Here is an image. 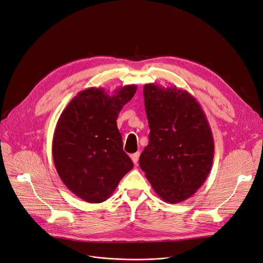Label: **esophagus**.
<instances>
[{
    "label": "esophagus",
    "instance_id": "obj_1",
    "mask_svg": "<svg viewBox=\"0 0 263 263\" xmlns=\"http://www.w3.org/2000/svg\"><path fill=\"white\" fill-rule=\"evenodd\" d=\"M138 157H139V152H136V153H134V154H132V155H131V159H132V161L134 162V164H136V163H137V161H138Z\"/></svg>",
    "mask_w": 263,
    "mask_h": 263
}]
</instances>
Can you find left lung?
I'll return each mask as SVG.
<instances>
[{
  "label": "left lung",
  "mask_w": 263,
  "mask_h": 263,
  "mask_svg": "<svg viewBox=\"0 0 263 263\" xmlns=\"http://www.w3.org/2000/svg\"><path fill=\"white\" fill-rule=\"evenodd\" d=\"M144 99L150 134L139 165L163 201L181 202L203 184L212 168L208 119L196 99L177 87L146 84Z\"/></svg>",
  "instance_id": "1"
}]
</instances>
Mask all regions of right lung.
Here are the masks:
<instances>
[{"label": "right lung", "instance_id": "1", "mask_svg": "<svg viewBox=\"0 0 263 263\" xmlns=\"http://www.w3.org/2000/svg\"><path fill=\"white\" fill-rule=\"evenodd\" d=\"M135 92V85L118 88L111 97L103 88H88L71 100L59 118L52 140L57 172L71 192L87 202L107 200L133 168L116 119Z\"/></svg>", "mask_w": 263, "mask_h": 263}]
</instances>
